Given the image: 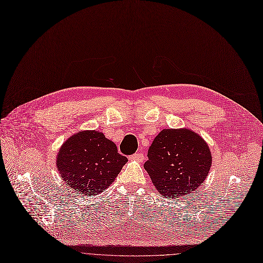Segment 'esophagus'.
<instances>
[{
    "mask_svg": "<svg viewBox=\"0 0 263 263\" xmlns=\"http://www.w3.org/2000/svg\"><path fill=\"white\" fill-rule=\"evenodd\" d=\"M131 160H137V161H143L144 160V155L142 153H137L133 154L132 156H130Z\"/></svg>",
    "mask_w": 263,
    "mask_h": 263,
    "instance_id": "34e87169",
    "label": "esophagus"
}]
</instances>
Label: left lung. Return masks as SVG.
Masks as SVG:
<instances>
[{
	"mask_svg": "<svg viewBox=\"0 0 263 263\" xmlns=\"http://www.w3.org/2000/svg\"><path fill=\"white\" fill-rule=\"evenodd\" d=\"M144 168L162 197L195 191L207 178L212 156L208 144L189 129H163L153 141Z\"/></svg>",
	"mask_w": 263,
	"mask_h": 263,
	"instance_id": "1",
	"label": "left lung"
}]
</instances>
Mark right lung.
<instances>
[{
    "mask_svg": "<svg viewBox=\"0 0 263 263\" xmlns=\"http://www.w3.org/2000/svg\"><path fill=\"white\" fill-rule=\"evenodd\" d=\"M126 161L102 132L85 130L62 145L56 167L64 182L78 194L96 195L110 185Z\"/></svg>",
    "mask_w": 263,
    "mask_h": 263,
    "instance_id": "1",
    "label": "right lung"
}]
</instances>
